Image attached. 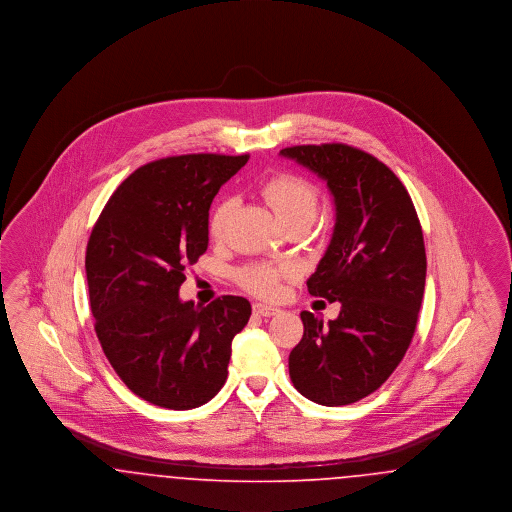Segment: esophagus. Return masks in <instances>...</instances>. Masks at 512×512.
Segmentation results:
<instances>
[{
	"instance_id": "1",
	"label": "esophagus",
	"mask_w": 512,
	"mask_h": 512,
	"mask_svg": "<svg viewBox=\"0 0 512 512\" xmlns=\"http://www.w3.org/2000/svg\"><path fill=\"white\" fill-rule=\"evenodd\" d=\"M253 313L259 317H274L280 313V309L272 307V305H265V303H253Z\"/></svg>"
}]
</instances>
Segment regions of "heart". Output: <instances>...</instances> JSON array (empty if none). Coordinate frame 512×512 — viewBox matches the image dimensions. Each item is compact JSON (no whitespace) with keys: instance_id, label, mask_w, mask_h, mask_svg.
<instances>
[{"instance_id":"1","label":"heart","mask_w":512,"mask_h":512,"mask_svg":"<svg viewBox=\"0 0 512 512\" xmlns=\"http://www.w3.org/2000/svg\"><path fill=\"white\" fill-rule=\"evenodd\" d=\"M261 194L272 207L274 215L284 226L305 222L311 224L318 209L317 188L297 176V174H276L270 176L261 186ZM236 207L234 197H222L213 207L209 215V232L213 238H220L226 230V224ZM293 268L290 265H270V263H253L240 268L236 278L240 286L247 292L257 293L261 297H274L280 292V280L292 276Z\"/></svg>"}]
</instances>
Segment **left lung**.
Instances as JSON below:
<instances>
[{
	"label": "left lung",
	"mask_w": 512,
	"mask_h": 512,
	"mask_svg": "<svg viewBox=\"0 0 512 512\" xmlns=\"http://www.w3.org/2000/svg\"><path fill=\"white\" fill-rule=\"evenodd\" d=\"M280 155L318 174L334 195L332 240L307 288L341 303L328 326L301 313L290 378L318 405H349L390 378L413 340L426 282L420 220L401 180L363 149L293 146Z\"/></svg>",
	"instance_id": "1"
}]
</instances>
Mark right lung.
I'll list each match as a JSON object with an SVG mask.
<instances>
[{
  "label": "right lung",
  "instance_id": "add662e5",
  "mask_svg": "<svg viewBox=\"0 0 512 512\" xmlns=\"http://www.w3.org/2000/svg\"><path fill=\"white\" fill-rule=\"evenodd\" d=\"M249 155L192 153L147 163L109 197L86 247L101 349L128 390L157 407L195 409L226 382L245 297L182 301L184 270L207 251L209 209Z\"/></svg>",
  "mask_w": 512,
  "mask_h": 512
}]
</instances>
